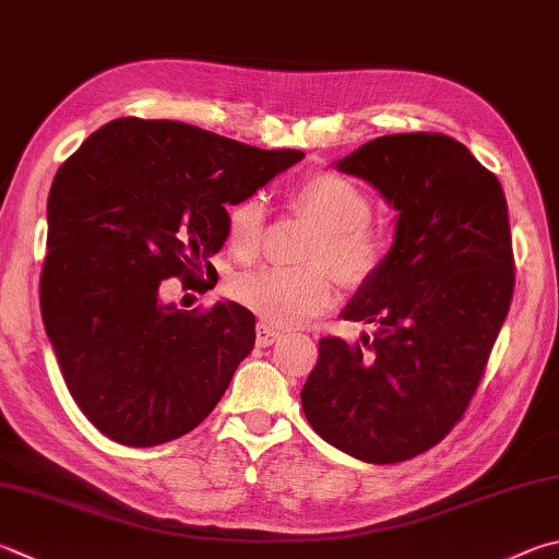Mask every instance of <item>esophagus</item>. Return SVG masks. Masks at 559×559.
Masks as SVG:
<instances>
[{"label": "esophagus", "instance_id": "esophagus-1", "mask_svg": "<svg viewBox=\"0 0 559 559\" xmlns=\"http://www.w3.org/2000/svg\"><path fill=\"white\" fill-rule=\"evenodd\" d=\"M278 337H281V332L273 328V324H269V322L257 324V344H259V347H271V344L276 342Z\"/></svg>", "mask_w": 559, "mask_h": 559}]
</instances>
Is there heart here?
<instances>
[{"label": "heart", "instance_id": "obj_1", "mask_svg": "<svg viewBox=\"0 0 559 559\" xmlns=\"http://www.w3.org/2000/svg\"><path fill=\"white\" fill-rule=\"evenodd\" d=\"M293 205L322 225L308 249V261L314 266H269L235 281V298L241 306L278 328H296L332 306V273L349 288L367 286L393 251L391 231L369 222L373 215L369 192L347 176L314 170L293 190ZM263 237L266 202L259 192H251L227 210V241L237 257L253 259L261 251Z\"/></svg>", "mask_w": 559, "mask_h": 559}]
</instances>
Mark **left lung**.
Wrapping results in <instances>:
<instances>
[{
  "label": "left lung",
  "instance_id": "8db88e82",
  "mask_svg": "<svg viewBox=\"0 0 559 559\" xmlns=\"http://www.w3.org/2000/svg\"><path fill=\"white\" fill-rule=\"evenodd\" d=\"M399 210L393 251L344 310L373 337H322L300 401L312 430L371 464L428 452L464 418L513 298L499 178L452 136L369 141L342 158Z\"/></svg>",
  "mask_w": 559,
  "mask_h": 559
}]
</instances>
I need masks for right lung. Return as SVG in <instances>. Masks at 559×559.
<instances>
[{
  "mask_svg": "<svg viewBox=\"0 0 559 559\" xmlns=\"http://www.w3.org/2000/svg\"><path fill=\"white\" fill-rule=\"evenodd\" d=\"M302 156L121 117L58 168L40 314L70 395L109 440L154 448L182 438L225 395L257 342L251 310L229 300L178 310L160 288L168 278L200 293L215 286L210 257L227 241V205Z\"/></svg>",
  "mask_w": 559,
  "mask_h": 559,
  "instance_id": "add662e5",
  "label": "right lung"
}]
</instances>
